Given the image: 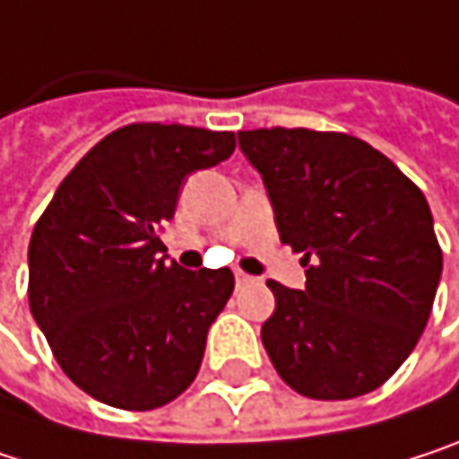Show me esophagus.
I'll list each match as a JSON object with an SVG mask.
<instances>
[{
  "label": "esophagus",
  "mask_w": 459,
  "mask_h": 459,
  "mask_svg": "<svg viewBox=\"0 0 459 459\" xmlns=\"http://www.w3.org/2000/svg\"><path fill=\"white\" fill-rule=\"evenodd\" d=\"M256 278H251L248 273H243V270H235V283L238 286H248V283H254Z\"/></svg>",
  "instance_id": "34e87169"
}]
</instances>
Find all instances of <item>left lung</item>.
<instances>
[{
	"instance_id": "8db88e82",
	"label": "left lung",
	"mask_w": 459,
	"mask_h": 459,
	"mask_svg": "<svg viewBox=\"0 0 459 459\" xmlns=\"http://www.w3.org/2000/svg\"><path fill=\"white\" fill-rule=\"evenodd\" d=\"M262 173L281 240L302 254V291L275 281L262 326L281 379L318 401L377 390L420 340L441 281L425 195L374 146L347 133H238Z\"/></svg>"
}]
</instances>
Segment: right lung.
<instances>
[{
  "label": "right lung",
  "instance_id": "right-lung-1",
  "mask_svg": "<svg viewBox=\"0 0 459 459\" xmlns=\"http://www.w3.org/2000/svg\"><path fill=\"white\" fill-rule=\"evenodd\" d=\"M235 152V133L135 122L61 181L29 243V307L66 377L101 403L149 411L181 395L232 297L221 270L165 262L184 178Z\"/></svg>",
  "mask_w": 459,
  "mask_h": 459
}]
</instances>
